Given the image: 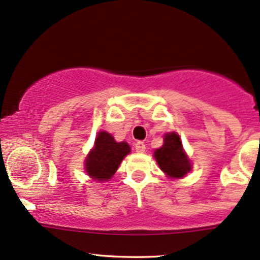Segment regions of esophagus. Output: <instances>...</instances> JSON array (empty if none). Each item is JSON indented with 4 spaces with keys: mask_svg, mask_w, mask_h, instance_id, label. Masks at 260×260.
Returning a JSON list of instances; mask_svg holds the SVG:
<instances>
[{
    "mask_svg": "<svg viewBox=\"0 0 260 260\" xmlns=\"http://www.w3.org/2000/svg\"><path fill=\"white\" fill-rule=\"evenodd\" d=\"M135 150L137 153H143L146 150V145L143 142H141V141H139V142L135 143Z\"/></svg>",
    "mask_w": 260,
    "mask_h": 260,
    "instance_id": "34e87169",
    "label": "esophagus"
}]
</instances>
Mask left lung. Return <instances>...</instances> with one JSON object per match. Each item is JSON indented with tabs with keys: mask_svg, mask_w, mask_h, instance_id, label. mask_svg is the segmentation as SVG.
<instances>
[{
	"mask_svg": "<svg viewBox=\"0 0 260 260\" xmlns=\"http://www.w3.org/2000/svg\"><path fill=\"white\" fill-rule=\"evenodd\" d=\"M154 158L168 177L182 178L191 170L190 160L184 153L182 141L176 133L166 134L164 145L154 150Z\"/></svg>",
	"mask_w": 260,
	"mask_h": 260,
	"instance_id": "1",
	"label": "left lung"
}]
</instances>
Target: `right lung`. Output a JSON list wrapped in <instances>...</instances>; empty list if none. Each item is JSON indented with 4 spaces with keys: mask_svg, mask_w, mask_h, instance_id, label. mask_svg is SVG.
Returning <instances> with one entry per match:
<instances>
[{
    "mask_svg": "<svg viewBox=\"0 0 260 260\" xmlns=\"http://www.w3.org/2000/svg\"><path fill=\"white\" fill-rule=\"evenodd\" d=\"M130 150V146L126 142H115L113 136L106 131H100L94 147L86 155V174L96 181H108Z\"/></svg>",
    "mask_w": 260,
    "mask_h": 260,
    "instance_id": "add662e5",
    "label": "right lung"
}]
</instances>
